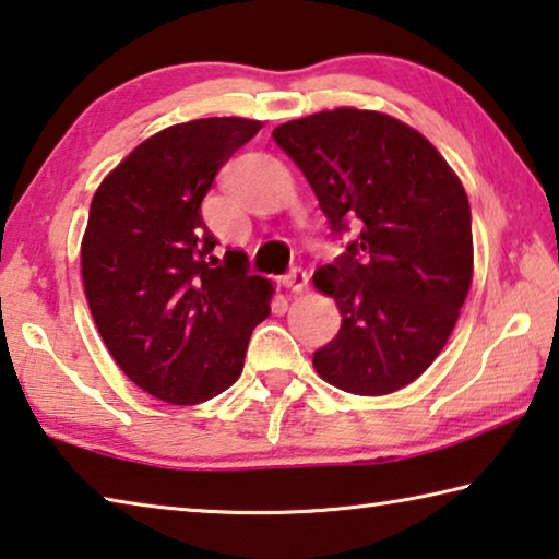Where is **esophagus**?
Here are the masks:
<instances>
[{"instance_id":"34e87169","label":"esophagus","mask_w":559,"mask_h":559,"mask_svg":"<svg viewBox=\"0 0 559 559\" xmlns=\"http://www.w3.org/2000/svg\"><path fill=\"white\" fill-rule=\"evenodd\" d=\"M308 273L302 269H290L286 276H283V286L290 293H306L308 290Z\"/></svg>"}]
</instances>
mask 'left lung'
I'll list each match as a JSON object with an SVG mask.
<instances>
[{
  "label": "left lung",
  "instance_id": "obj_1",
  "mask_svg": "<svg viewBox=\"0 0 559 559\" xmlns=\"http://www.w3.org/2000/svg\"><path fill=\"white\" fill-rule=\"evenodd\" d=\"M273 140L306 175L345 251L318 269L343 325L313 353L337 390L380 396L414 382L447 345L473 278L466 189L427 138L392 116L335 108Z\"/></svg>",
  "mask_w": 559,
  "mask_h": 559
}]
</instances>
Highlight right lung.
<instances>
[{"label":"right lung","instance_id":"1","mask_svg":"<svg viewBox=\"0 0 559 559\" xmlns=\"http://www.w3.org/2000/svg\"><path fill=\"white\" fill-rule=\"evenodd\" d=\"M259 120L202 118L140 143L93 194L81 271L103 343L140 390L200 404L239 380L271 283L216 259L202 200Z\"/></svg>","mask_w":559,"mask_h":559}]
</instances>
